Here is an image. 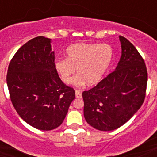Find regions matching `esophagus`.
<instances>
[{"label":"esophagus","instance_id":"1","mask_svg":"<svg viewBox=\"0 0 157 157\" xmlns=\"http://www.w3.org/2000/svg\"><path fill=\"white\" fill-rule=\"evenodd\" d=\"M75 93H76V98H82V94H81V90H76L75 91Z\"/></svg>","mask_w":157,"mask_h":157}]
</instances>
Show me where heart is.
<instances>
[{"mask_svg":"<svg viewBox=\"0 0 157 157\" xmlns=\"http://www.w3.org/2000/svg\"><path fill=\"white\" fill-rule=\"evenodd\" d=\"M113 59V50L109 45L76 43L66 50V59L54 61L55 71L65 84H68L76 69L77 76L72 81L77 86L87 83L94 86L99 83Z\"/></svg>","mask_w":157,"mask_h":157,"instance_id":"obj_1","label":"heart"}]
</instances>
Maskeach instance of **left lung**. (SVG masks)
<instances>
[{
  "label": "left lung",
  "mask_w": 157,
  "mask_h": 157,
  "mask_svg": "<svg viewBox=\"0 0 157 157\" xmlns=\"http://www.w3.org/2000/svg\"><path fill=\"white\" fill-rule=\"evenodd\" d=\"M121 56L116 70L94 88L84 91V117L89 124L111 131L126 123L145 99L147 71L134 45L120 36Z\"/></svg>",
  "instance_id": "obj_1"
}]
</instances>
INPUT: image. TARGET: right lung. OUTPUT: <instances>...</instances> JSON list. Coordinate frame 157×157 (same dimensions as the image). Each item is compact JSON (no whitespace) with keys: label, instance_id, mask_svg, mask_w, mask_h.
<instances>
[{"label":"right lung","instance_id":"right-lung-1","mask_svg":"<svg viewBox=\"0 0 157 157\" xmlns=\"http://www.w3.org/2000/svg\"><path fill=\"white\" fill-rule=\"evenodd\" d=\"M51 40L37 36L18 49L6 76L10 97L20 117L36 129L51 130L66 117L76 94L54 70Z\"/></svg>","mask_w":157,"mask_h":157}]
</instances>
